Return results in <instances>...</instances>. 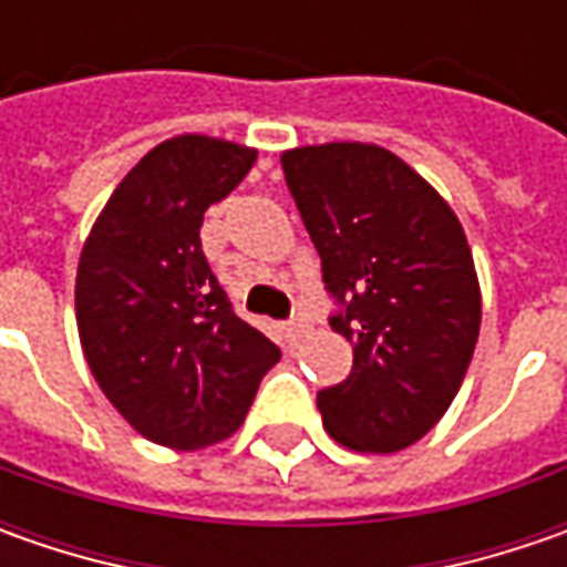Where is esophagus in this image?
<instances>
[{
    "label": "esophagus",
    "instance_id": "esophagus-1",
    "mask_svg": "<svg viewBox=\"0 0 567 567\" xmlns=\"http://www.w3.org/2000/svg\"><path fill=\"white\" fill-rule=\"evenodd\" d=\"M309 334V321L306 318H293L290 324H287V338L290 340H302Z\"/></svg>",
    "mask_w": 567,
    "mask_h": 567
}]
</instances>
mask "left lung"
<instances>
[{
    "instance_id": "obj_1",
    "label": "left lung",
    "mask_w": 567,
    "mask_h": 567,
    "mask_svg": "<svg viewBox=\"0 0 567 567\" xmlns=\"http://www.w3.org/2000/svg\"><path fill=\"white\" fill-rule=\"evenodd\" d=\"M353 372L318 391L328 435L394 454L420 442L461 391L483 296L467 236L445 198L379 144H306L280 154Z\"/></svg>"
}]
</instances>
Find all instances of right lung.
<instances>
[{
  "label": "right lung",
  "mask_w": 567,
  "mask_h": 567,
  "mask_svg": "<svg viewBox=\"0 0 567 567\" xmlns=\"http://www.w3.org/2000/svg\"><path fill=\"white\" fill-rule=\"evenodd\" d=\"M258 151L176 135L125 173L84 239L78 338L106 401L144 439L198 451L229 439L280 350L233 312L202 251L205 210Z\"/></svg>",
  "instance_id": "1"
}]
</instances>
